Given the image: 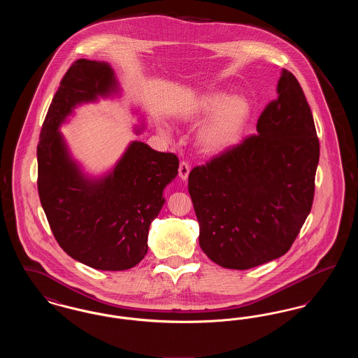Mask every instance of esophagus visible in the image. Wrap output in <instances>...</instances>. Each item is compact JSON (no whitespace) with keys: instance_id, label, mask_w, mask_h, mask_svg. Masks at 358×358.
I'll list each match as a JSON object with an SVG mask.
<instances>
[{"instance_id":"esophagus-1","label":"esophagus","mask_w":358,"mask_h":358,"mask_svg":"<svg viewBox=\"0 0 358 358\" xmlns=\"http://www.w3.org/2000/svg\"><path fill=\"white\" fill-rule=\"evenodd\" d=\"M189 171H190L189 164L185 162V161H182V162L180 164V168H178V176H180V178H181L182 181H187Z\"/></svg>"}]
</instances>
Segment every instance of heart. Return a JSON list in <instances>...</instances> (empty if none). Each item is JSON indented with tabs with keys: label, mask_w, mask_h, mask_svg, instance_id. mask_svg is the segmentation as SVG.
I'll use <instances>...</instances> for the list:
<instances>
[{
	"label": "heart",
	"mask_w": 358,
	"mask_h": 358,
	"mask_svg": "<svg viewBox=\"0 0 358 358\" xmlns=\"http://www.w3.org/2000/svg\"><path fill=\"white\" fill-rule=\"evenodd\" d=\"M252 106L241 95H229L215 90L205 92L187 107L182 120L204 123L196 133V145L200 152L220 155L235 148L251 118Z\"/></svg>",
	"instance_id": "heart-1"
}]
</instances>
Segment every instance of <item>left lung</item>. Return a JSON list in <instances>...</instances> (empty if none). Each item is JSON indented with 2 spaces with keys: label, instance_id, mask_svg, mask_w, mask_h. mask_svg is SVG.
<instances>
[{
  "label": "left lung",
  "instance_id": "1",
  "mask_svg": "<svg viewBox=\"0 0 358 358\" xmlns=\"http://www.w3.org/2000/svg\"><path fill=\"white\" fill-rule=\"evenodd\" d=\"M276 92L256 136L189 173L200 247L224 268L248 270L285 255L311 210L320 161L313 114L287 69Z\"/></svg>",
  "mask_w": 358,
  "mask_h": 358
}]
</instances>
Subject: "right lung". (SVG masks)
<instances>
[{
    "label": "right lung",
    "mask_w": 358,
    "mask_h": 358,
    "mask_svg": "<svg viewBox=\"0 0 358 358\" xmlns=\"http://www.w3.org/2000/svg\"><path fill=\"white\" fill-rule=\"evenodd\" d=\"M106 62L76 60L62 79L37 145V189L59 245L72 259L102 271H123L148 252V235L165 204L164 189L178 174V158L133 141L111 171L85 174L60 133L73 110L120 95ZM143 123L136 127L141 133Z\"/></svg>",
    "instance_id": "1"
}]
</instances>
